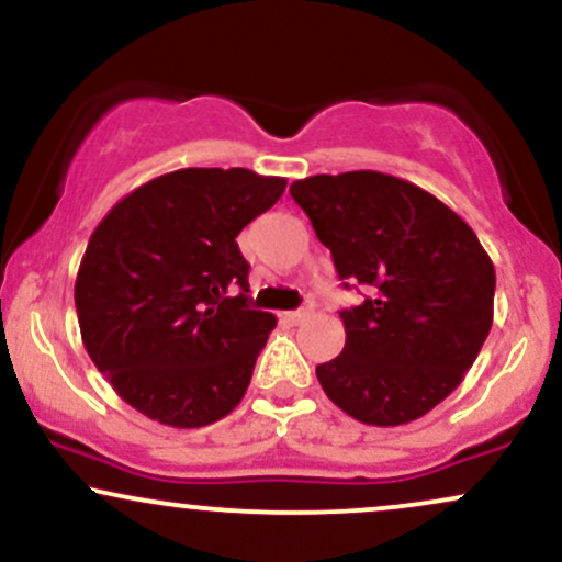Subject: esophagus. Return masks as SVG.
<instances>
[{
    "label": "esophagus",
    "instance_id": "1",
    "mask_svg": "<svg viewBox=\"0 0 562 562\" xmlns=\"http://www.w3.org/2000/svg\"><path fill=\"white\" fill-rule=\"evenodd\" d=\"M285 317L299 325V322H306L308 317H312V308H295V312H288Z\"/></svg>",
    "mask_w": 562,
    "mask_h": 562
}]
</instances>
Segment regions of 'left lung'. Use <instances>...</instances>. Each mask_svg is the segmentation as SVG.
I'll list each match as a JSON object with an SVG mask.
<instances>
[{
    "instance_id": "8db88e82",
    "label": "left lung",
    "mask_w": 562,
    "mask_h": 562,
    "mask_svg": "<svg viewBox=\"0 0 562 562\" xmlns=\"http://www.w3.org/2000/svg\"><path fill=\"white\" fill-rule=\"evenodd\" d=\"M340 280L367 290L344 308V353L317 364L322 391L353 420L393 428L441 404L494 319V263L449 205L380 171L290 184Z\"/></svg>"
}]
</instances>
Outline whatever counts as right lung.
Returning a JSON list of instances; mask_svg holds the SVG:
<instances>
[{"mask_svg": "<svg viewBox=\"0 0 562 562\" xmlns=\"http://www.w3.org/2000/svg\"><path fill=\"white\" fill-rule=\"evenodd\" d=\"M285 184L248 169H179L128 192L89 237L74 290L83 348L150 420L203 428L248 391L277 319L248 306L235 237Z\"/></svg>", "mask_w": 562, "mask_h": 562, "instance_id": "right-lung-1", "label": "right lung"}]
</instances>
